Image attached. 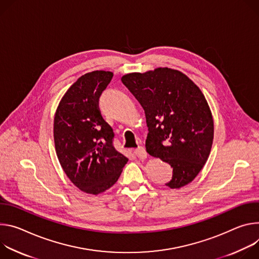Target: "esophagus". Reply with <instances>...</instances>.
Listing matches in <instances>:
<instances>
[{
	"label": "esophagus",
	"instance_id": "esophagus-1",
	"mask_svg": "<svg viewBox=\"0 0 259 259\" xmlns=\"http://www.w3.org/2000/svg\"><path fill=\"white\" fill-rule=\"evenodd\" d=\"M135 154L137 155L138 158L140 159H145L147 157V152L146 150L144 149V147H138L136 150H135Z\"/></svg>",
	"mask_w": 259,
	"mask_h": 259
}]
</instances>
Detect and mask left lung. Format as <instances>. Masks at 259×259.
<instances>
[{"label": "left lung", "instance_id": "obj_1", "mask_svg": "<svg viewBox=\"0 0 259 259\" xmlns=\"http://www.w3.org/2000/svg\"><path fill=\"white\" fill-rule=\"evenodd\" d=\"M121 81L145 111L146 151L173 167L165 185H187L212 148L214 122L205 96L185 74L169 68L130 73Z\"/></svg>", "mask_w": 259, "mask_h": 259}]
</instances>
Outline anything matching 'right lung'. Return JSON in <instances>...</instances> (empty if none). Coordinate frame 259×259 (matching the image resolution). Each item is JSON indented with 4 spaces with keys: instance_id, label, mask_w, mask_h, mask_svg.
<instances>
[{
    "instance_id": "add662e5",
    "label": "right lung",
    "mask_w": 259,
    "mask_h": 259,
    "mask_svg": "<svg viewBox=\"0 0 259 259\" xmlns=\"http://www.w3.org/2000/svg\"><path fill=\"white\" fill-rule=\"evenodd\" d=\"M112 77L109 71L84 74L67 91L54 115L55 151L64 171L76 187L95 195L116 183L128 160L115 149L113 130L99 108Z\"/></svg>"
}]
</instances>
